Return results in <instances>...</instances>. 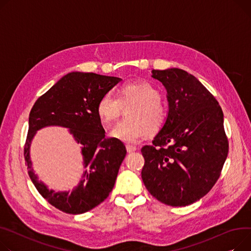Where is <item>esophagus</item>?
<instances>
[{
  "label": "esophagus",
  "instance_id": "esophagus-1",
  "mask_svg": "<svg viewBox=\"0 0 251 251\" xmlns=\"http://www.w3.org/2000/svg\"><path fill=\"white\" fill-rule=\"evenodd\" d=\"M126 149H127V151H128V152H134L135 150L137 149V147H136V146H134V145L127 144V145H126Z\"/></svg>",
  "mask_w": 251,
  "mask_h": 251
}]
</instances>
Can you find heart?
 Wrapping results in <instances>:
<instances>
[{
    "label": "heart",
    "instance_id": "1",
    "mask_svg": "<svg viewBox=\"0 0 251 251\" xmlns=\"http://www.w3.org/2000/svg\"><path fill=\"white\" fill-rule=\"evenodd\" d=\"M124 108H129L127 118L117 124L110 135L129 144L138 142L148 132H158L168 118V108L161 102L158 90L146 80L124 83L118 96L105 93L98 101L97 114L103 123L111 124Z\"/></svg>",
    "mask_w": 251,
    "mask_h": 251
}]
</instances>
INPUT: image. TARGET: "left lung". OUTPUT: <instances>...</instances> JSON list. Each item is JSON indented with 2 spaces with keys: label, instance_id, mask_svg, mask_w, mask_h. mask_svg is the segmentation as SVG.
<instances>
[{
  "label": "left lung",
  "instance_id": "left-lung-1",
  "mask_svg": "<svg viewBox=\"0 0 251 251\" xmlns=\"http://www.w3.org/2000/svg\"><path fill=\"white\" fill-rule=\"evenodd\" d=\"M168 92V118L152 144L144 145L141 177L159 202L188 206L218 180L228 154L223 112L194 75L179 69L152 70Z\"/></svg>",
  "mask_w": 251,
  "mask_h": 251
}]
</instances>
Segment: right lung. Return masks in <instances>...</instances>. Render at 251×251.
<instances>
[{"instance_id":"right-lung-1","label":"right lung","mask_w":251,"mask_h":251,"mask_svg":"<svg viewBox=\"0 0 251 251\" xmlns=\"http://www.w3.org/2000/svg\"><path fill=\"white\" fill-rule=\"evenodd\" d=\"M120 80L94 73H70L39 97L30 111L24 146L29 176L47 202L64 213L75 215L92 210L104 202L114 188L126 147L122 141L105 136L97 104ZM46 126L69 127L81 144L85 172L72 193L49 191L32 173L28 154L30 141L36 131Z\"/></svg>"}]
</instances>
